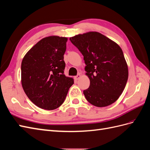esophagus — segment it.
<instances>
[{
    "label": "esophagus",
    "mask_w": 150,
    "mask_h": 150,
    "mask_svg": "<svg viewBox=\"0 0 150 150\" xmlns=\"http://www.w3.org/2000/svg\"><path fill=\"white\" fill-rule=\"evenodd\" d=\"M81 74H78L77 76H76L75 77H74V79H76V80H78L79 79H80V78H81Z\"/></svg>",
    "instance_id": "esophagus-1"
}]
</instances>
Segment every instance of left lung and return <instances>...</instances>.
I'll list each match as a JSON object with an SVG mask.
<instances>
[{
	"mask_svg": "<svg viewBox=\"0 0 150 150\" xmlns=\"http://www.w3.org/2000/svg\"><path fill=\"white\" fill-rule=\"evenodd\" d=\"M81 52L90 85L83 91L88 102L103 108L114 103L121 96L129 77L127 62L121 47L97 32L70 38Z\"/></svg>",
	"mask_w": 150,
	"mask_h": 150,
	"instance_id": "obj_1",
	"label": "left lung"
}]
</instances>
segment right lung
<instances>
[{"label":"right lung","mask_w":150,"mask_h":150,"mask_svg":"<svg viewBox=\"0 0 150 150\" xmlns=\"http://www.w3.org/2000/svg\"><path fill=\"white\" fill-rule=\"evenodd\" d=\"M67 38L51 35L25 54L21 65L23 89L38 107L53 110L63 104L74 79L64 74Z\"/></svg>","instance_id":"add662e5"}]
</instances>
